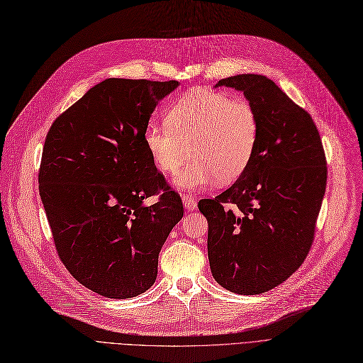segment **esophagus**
<instances>
[{"instance_id": "34e87169", "label": "esophagus", "mask_w": 363, "mask_h": 363, "mask_svg": "<svg viewBox=\"0 0 363 363\" xmlns=\"http://www.w3.org/2000/svg\"><path fill=\"white\" fill-rule=\"evenodd\" d=\"M182 203H184V208L186 211H194L197 208V202L194 199L189 197V196H182Z\"/></svg>"}]
</instances>
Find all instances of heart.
<instances>
[{
	"mask_svg": "<svg viewBox=\"0 0 363 363\" xmlns=\"http://www.w3.org/2000/svg\"><path fill=\"white\" fill-rule=\"evenodd\" d=\"M143 140L163 173L177 172L191 146L193 160L173 184L196 191L217 181L230 184L247 170L259 142V115L247 100L197 88L173 103L167 124H147Z\"/></svg>",
	"mask_w": 363,
	"mask_h": 363,
	"instance_id": "1",
	"label": "heart"
}]
</instances>
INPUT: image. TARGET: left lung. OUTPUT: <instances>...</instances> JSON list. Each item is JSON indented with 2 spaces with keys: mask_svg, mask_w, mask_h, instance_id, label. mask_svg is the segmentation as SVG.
<instances>
[{
  "mask_svg": "<svg viewBox=\"0 0 363 363\" xmlns=\"http://www.w3.org/2000/svg\"><path fill=\"white\" fill-rule=\"evenodd\" d=\"M216 86L244 92L259 115V142L230 189L199 202L209 225V266L224 289L260 294L284 283L310 252L326 157L311 115L271 79L238 74Z\"/></svg>",
  "mask_w": 363,
  "mask_h": 363,
  "instance_id": "1",
  "label": "left lung"
}]
</instances>
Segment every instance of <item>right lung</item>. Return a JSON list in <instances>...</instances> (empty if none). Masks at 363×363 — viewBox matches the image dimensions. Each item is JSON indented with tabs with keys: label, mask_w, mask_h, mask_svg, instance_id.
I'll list each match as a JSON object with an SVG mask.
<instances>
[{
	"label": "right lung",
	"mask_w": 363,
	"mask_h": 363,
	"mask_svg": "<svg viewBox=\"0 0 363 363\" xmlns=\"http://www.w3.org/2000/svg\"><path fill=\"white\" fill-rule=\"evenodd\" d=\"M178 86L106 79L46 136L38 190L53 242L69 272L104 298H134L155 283L161 247L184 216L143 140L155 106Z\"/></svg>",
	"instance_id": "obj_1"
}]
</instances>
